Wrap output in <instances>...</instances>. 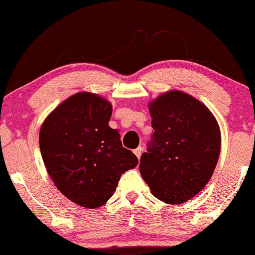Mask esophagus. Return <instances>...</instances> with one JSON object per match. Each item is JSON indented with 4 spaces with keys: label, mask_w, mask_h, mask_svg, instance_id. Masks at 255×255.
Returning <instances> with one entry per match:
<instances>
[{
    "label": "esophagus",
    "mask_w": 255,
    "mask_h": 255,
    "mask_svg": "<svg viewBox=\"0 0 255 255\" xmlns=\"http://www.w3.org/2000/svg\"><path fill=\"white\" fill-rule=\"evenodd\" d=\"M142 150H143L142 147H137L136 149L134 150V154L137 156V159H140V157H141V154H142Z\"/></svg>",
    "instance_id": "esophagus-1"
}]
</instances>
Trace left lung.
Wrapping results in <instances>:
<instances>
[{
	"label": "left lung",
	"instance_id": "1",
	"mask_svg": "<svg viewBox=\"0 0 255 255\" xmlns=\"http://www.w3.org/2000/svg\"><path fill=\"white\" fill-rule=\"evenodd\" d=\"M149 113L154 134L141 155V176L155 198L183 204L213 175L220 155V128L204 104L180 90L153 100Z\"/></svg>",
	"mask_w": 255,
	"mask_h": 255
}]
</instances>
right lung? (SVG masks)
<instances>
[{"label": "right lung", "instance_id": "add662e5", "mask_svg": "<svg viewBox=\"0 0 255 255\" xmlns=\"http://www.w3.org/2000/svg\"><path fill=\"white\" fill-rule=\"evenodd\" d=\"M112 105L93 93H77L42 124L40 149L57 189L76 205L96 208L112 198L121 175L137 157L109 127Z\"/></svg>", "mask_w": 255, "mask_h": 255}]
</instances>
